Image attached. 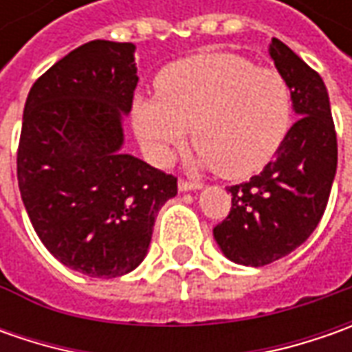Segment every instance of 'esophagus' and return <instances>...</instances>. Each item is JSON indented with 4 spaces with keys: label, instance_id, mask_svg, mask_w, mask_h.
<instances>
[{
    "label": "esophagus",
    "instance_id": "1",
    "mask_svg": "<svg viewBox=\"0 0 352 352\" xmlns=\"http://www.w3.org/2000/svg\"><path fill=\"white\" fill-rule=\"evenodd\" d=\"M178 190H180V192H197V190H201V184L180 180V182H178Z\"/></svg>",
    "mask_w": 352,
    "mask_h": 352
}]
</instances>
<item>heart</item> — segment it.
I'll list each match as a JSON object with an SVG mask.
<instances>
[{
  "mask_svg": "<svg viewBox=\"0 0 352 352\" xmlns=\"http://www.w3.org/2000/svg\"><path fill=\"white\" fill-rule=\"evenodd\" d=\"M158 96L133 100V129L144 155L168 164L192 127L197 166L241 178L264 166L284 141L292 94L284 76L233 52H206L170 64Z\"/></svg>",
  "mask_w": 352,
  "mask_h": 352,
  "instance_id": "heart-1",
  "label": "heart"
}]
</instances>
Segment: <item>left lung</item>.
<instances>
[{
    "label": "left lung",
    "mask_w": 352,
    "mask_h": 352,
    "mask_svg": "<svg viewBox=\"0 0 352 352\" xmlns=\"http://www.w3.org/2000/svg\"><path fill=\"white\" fill-rule=\"evenodd\" d=\"M268 54L290 86L298 121L258 176L227 188L231 211L213 239L231 263L245 266L274 263L307 241L337 172V135L321 76L278 38L270 41Z\"/></svg>",
    "instance_id": "left-lung-1"
}]
</instances>
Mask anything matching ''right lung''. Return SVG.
<instances>
[{"label":"right lung","mask_w":352,"mask_h":352,"mask_svg":"<svg viewBox=\"0 0 352 352\" xmlns=\"http://www.w3.org/2000/svg\"><path fill=\"white\" fill-rule=\"evenodd\" d=\"M137 82L133 43L89 41L34 82L23 109V206L48 252L91 278L135 270L178 194L174 176L121 151Z\"/></svg>","instance_id":"1"}]
</instances>
